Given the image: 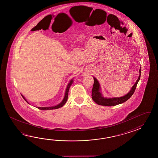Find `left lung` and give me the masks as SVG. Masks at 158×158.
I'll return each mask as SVG.
<instances>
[{
    "mask_svg": "<svg viewBox=\"0 0 158 158\" xmlns=\"http://www.w3.org/2000/svg\"><path fill=\"white\" fill-rule=\"evenodd\" d=\"M141 72V67L139 71V76L137 80L136 81L135 83L132 86L130 91L128 92V94H125L123 97H104L101 91V85L97 79L93 77L94 82L93 89H92V95H91L93 100L97 104L101 105V106H114L118 104H121L125 102L128 101L134 93V91L135 90L136 86L137 85L138 82L140 80Z\"/></svg>",
    "mask_w": 158,
    "mask_h": 158,
    "instance_id": "left-lung-1",
    "label": "left lung"
}]
</instances>
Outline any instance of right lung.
<instances>
[{
	"mask_svg": "<svg viewBox=\"0 0 158 158\" xmlns=\"http://www.w3.org/2000/svg\"><path fill=\"white\" fill-rule=\"evenodd\" d=\"M73 81H74V80H73V78L69 81V82L68 83V84L67 86V88H66V90H65V92L64 98H63V99L62 100V101L59 104H57L56 106H51V107H37V108H38V109H40V110H55V109H57V108L62 107L64 106V104H65L66 102L67 101L69 90V88L71 87L72 84H73ZM21 96L24 98V100L26 101L28 104H29V102H28L27 101V99H25V98L24 97V96H23L22 94H21Z\"/></svg>",
	"mask_w": 158,
	"mask_h": 158,
	"instance_id": "right-lung-1",
	"label": "right lung"
}]
</instances>
